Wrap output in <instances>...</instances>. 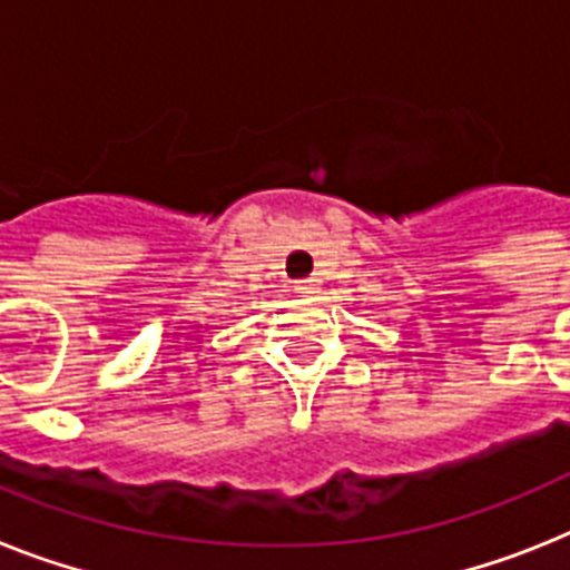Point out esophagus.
<instances>
[{
  "label": "esophagus",
  "mask_w": 570,
  "mask_h": 570,
  "mask_svg": "<svg viewBox=\"0 0 570 570\" xmlns=\"http://www.w3.org/2000/svg\"><path fill=\"white\" fill-rule=\"evenodd\" d=\"M295 293L315 295L318 293V281H315V277H304V281H298V284H295Z\"/></svg>",
  "instance_id": "34e87169"
}]
</instances>
